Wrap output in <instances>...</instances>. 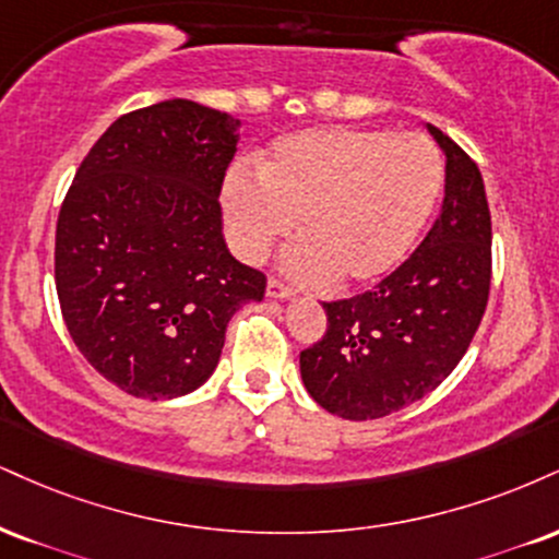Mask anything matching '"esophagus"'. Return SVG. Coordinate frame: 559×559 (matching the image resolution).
Wrapping results in <instances>:
<instances>
[{"instance_id": "34e87169", "label": "esophagus", "mask_w": 559, "mask_h": 559, "mask_svg": "<svg viewBox=\"0 0 559 559\" xmlns=\"http://www.w3.org/2000/svg\"><path fill=\"white\" fill-rule=\"evenodd\" d=\"M267 297H271V299H288V297H294V288L284 284L281 278H275V275H271V278H267Z\"/></svg>"}]
</instances>
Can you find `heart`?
Masks as SVG:
<instances>
[{
	"label": "heart",
	"mask_w": 559,
	"mask_h": 559,
	"mask_svg": "<svg viewBox=\"0 0 559 559\" xmlns=\"http://www.w3.org/2000/svg\"><path fill=\"white\" fill-rule=\"evenodd\" d=\"M445 164L419 132L309 130L278 140L260 174L224 185L234 250L260 262L297 226L284 267L309 286L372 284L401 265L440 194Z\"/></svg>",
	"instance_id": "heart-1"
}]
</instances>
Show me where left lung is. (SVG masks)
Returning a JSON list of instances; mask_svg holds the SVG:
<instances>
[{"label":"left lung","mask_w":559,"mask_h":559,"mask_svg":"<svg viewBox=\"0 0 559 559\" xmlns=\"http://www.w3.org/2000/svg\"><path fill=\"white\" fill-rule=\"evenodd\" d=\"M445 200L412 258L372 292L322 301L328 331L299 354L301 380L325 412L367 421L425 399L463 359L492 281V218L479 166L448 134Z\"/></svg>","instance_id":"8db88e82"}]
</instances>
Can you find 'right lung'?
Segmentation results:
<instances>
[{
  "instance_id": "1",
  "label": "right lung",
  "mask_w": 559,
  "mask_h": 559,
  "mask_svg": "<svg viewBox=\"0 0 559 559\" xmlns=\"http://www.w3.org/2000/svg\"><path fill=\"white\" fill-rule=\"evenodd\" d=\"M239 119L187 98L122 114L87 151L57 218L62 318L100 378L177 399L211 378L226 325L265 294L228 252L221 187Z\"/></svg>"
}]
</instances>
